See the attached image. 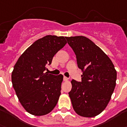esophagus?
Instances as JSON below:
<instances>
[{
    "mask_svg": "<svg viewBox=\"0 0 127 127\" xmlns=\"http://www.w3.org/2000/svg\"><path fill=\"white\" fill-rule=\"evenodd\" d=\"M68 80V78H67V77H63V80L64 81V82H66V81H67V80Z\"/></svg>",
    "mask_w": 127,
    "mask_h": 127,
    "instance_id": "obj_1",
    "label": "esophagus"
}]
</instances>
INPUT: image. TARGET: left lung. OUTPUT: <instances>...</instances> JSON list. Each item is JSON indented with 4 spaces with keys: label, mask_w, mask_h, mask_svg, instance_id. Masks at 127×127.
<instances>
[{
    "label": "left lung",
    "mask_w": 127,
    "mask_h": 127,
    "mask_svg": "<svg viewBox=\"0 0 127 127\" xmlns=\"http://www.w3.org/2000/svg\"><path fill=\"white\" fill-rule=\"evenodd\" d=\"M65 37L82 72V82L71 81L72 88L68 94L73 108L80 116L95 117L105 109L111 100L116 86V70L109 57L89 38Z\"/></svg>",
    "instance_id": "8db88e82"
}]
</instances>
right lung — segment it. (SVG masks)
<instances>
[{"instance_id":"obj_1","label":"right lung","mask_w":127,"mask_h":127,"mask_svg":"<svg viewBox=\"0 0 127 127\" xmlns=\"http://www.w3.org/2000/svg\"><path fill=\"white\" fill-rule=\"evenodd\" d=\"M66 43L64 36L47 35L33 43L16 61L12 71V84L20 102L29 113L46 115L57 105L63 75L45 71Z\"/></svg>"}]
</instances>
